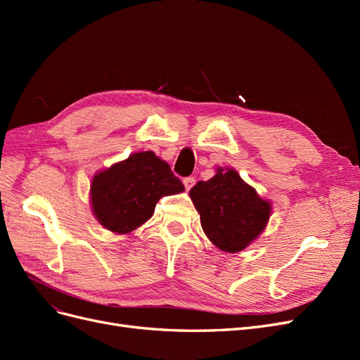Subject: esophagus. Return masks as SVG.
<instances>
[{
	"label": "esophagus",
	"mask_w": 360,
	"mask_h": 360,
	"mask_svg": "<svg viewBox=\"0 0 360 360\" xmlns=\"http://www.w3.org/2000/svg\"><path fill=\"white\" fill-rule=\"evenodd\" d=\"M183 184H184V188H186V191H189V189H192V188H193L195 179H193V177H186V179H183Z\"/></svg>",
	"instance_id": "34e87169"
}]
</instances>
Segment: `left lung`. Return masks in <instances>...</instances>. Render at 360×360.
<instances>
[{"mask_svg": "<svg viewBox=\"0 0 360 360\" xmlns=\"http://www.w3.org/2000/svg\"><path fill=\"white\" fill-rule=\"evenodd\" d=\"M210 242L225 252H240L263 233L270 204L261 200L234 169H217L189 192Z\"/></svg>", "mask_w": 360, "mask_h": 360, "instance_id": "8db88e82", "label": "left lung"}]
</instances>
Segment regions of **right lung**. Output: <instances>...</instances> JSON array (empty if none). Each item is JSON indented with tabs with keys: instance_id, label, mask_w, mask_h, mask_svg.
Instances as JSON below:
<instances>
[{
	"instance_id": "obj_1",
	"label": "right lung",
	"mask_w": 360,
	"mask_h": 360,
	"mask_svg": "<svg viewBox=\"0 0 360 360\" xmlns=\"http://www.w3.org/2000/svg\"><path fill=\"white\" fill-rule=\"evenodd\" d=\"M183 191L165 160L153 151H141L94 176L90 193L97 221L106 230L124 234L153 216L163 195Z\"/></svg>"
}]
</instances>
